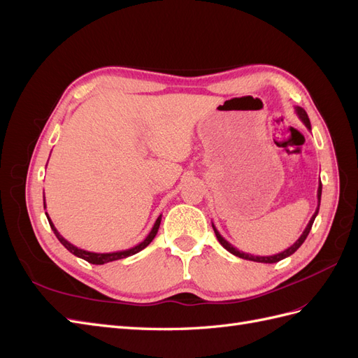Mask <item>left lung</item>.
Masks as SVG:
<instances>
[{"instance_id": "obj_1", "label": "left lung", "mask_w": 358, "mask_h": 358, "mask_svg": "<svg viewBox=\"0 0 358 358\" xmlns=\"http://www.w3.org/2000/svg\"><path fill=\"white\" fill-rule=\"evenodd\" d=\"M296 113H297V116L301 119V122L306 125V128H308V129H310V122H309V117H308V113L305 112V109H301V107H299V106H297V107H296ZM321 191H322V185H321V182H320V185H318V192H317V197H318V208H317L315 213L312 215V218H310L309 224L306 225L305 231L301 233V236H300L299 239L296 241V243H294V245H291L288 249H285V251H282V252H279V254H276V255H270V257H258V255H251V254L242 252V251H239V249H237V248H234L231 243L227 242V241L224 239V237L220 234V231L216 230V227L212 224V227H213V231H215V234H216V239H218V242H220V243L227 249V251L231 252V254H233V255H236V257H239V258L249 259V262H257V263H278V262H280V259H284V258H287V257H289V255L294 254V252L297 251V249L301 246V243L306 241V237H308V234H309V231H310V229H312V224H313V221H315L317 215H318V210H320Z\"/></svg>"}]
</instances>
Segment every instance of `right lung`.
<instances>
[{"label": "right lung", "instance_id": "obj_1", "mask_svg": "<svg viewBox=\"0 0 358 358\" xmlns=\"http://www.w3.org/2000/svg\"><path fill=\"white\" fill-rule=\"evenodd\" d=\"M45 209H46V201H45ZM46 216H48V221L50 224V229L53 230V233H55V236L58 237V241L66 246L69 251L71 254H74L76 257H79L82 259H85V262H88L91 264H106V263H110V262H116V259H121V258H127V257H131L137 252L142 251V249H145L150 242L154 241V237L157 236L158 233V229H159V224H161V215L157 218L152 230H150V233L146 236V239L143 242H140L138 245L129 248V249H125V251H116V252H104V254H99V252H90V251H85V249H80L78 246H74L73 243H70L69 241L64 239V237L58 233V230L55 229V225H53V222L50 221L49 215L46 212Z\"/></svg>", "mask_w": 358, "mask_h": 358}]
</instances>
